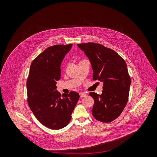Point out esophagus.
<instances>
[{
	"instance_id": "obj_1",
	"label": "esophagus",
	"mask_w": 157,
	"mask_h": 157,
	"mask_svg": "<svg viewBox=\"0 0 157 157\" xmlns=\"http://www.w3.org/2000/svg\"><path fill=\"white\" fill-rule=\"evenodd\" d=\"M86 94L85 92H80V97L81 98L85 97H86Z\"/></svg>"
}]
</instances>
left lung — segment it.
Masks as SVG:
<instances>
[{"mask_svg":"<svg viewBox=\"0 0 157 157\" xmlns=\"http://www.w3.org/2000/svg\"><path fill=\"white\" fill-rule=\"evenodd\" d=\"M90 60L94 80L103 82L101 95L89 94L94 100L92 109L97 120L109 123L123 112L129 97L131 83L125 61L115 51L95 43L77 44Z\"/></svg>","mask_w":157,"mask_h":157,"instance_id":"1","label":"left lung"}]
</instances>
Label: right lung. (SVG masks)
I'll return each instance as SVG.
<instances>
[{"mask_svg": "<svg viewBox=\"0 0 157 157\" xmlns=\"http://www.w3.org/2000/svg\"><path fill=\"white\" fill-rule=\"evenodd\" d=\"M72 44L48 47L32 62L26 82L28 103L36 118L45 126L60 129L69 123L80 98L74 91L60 94L57 81L60 78V65Z\"/></svg>", "mask_w": 157, "mask_h": 157, "instance_id": "obj_1", "label": "right lung"}]
</instances>
